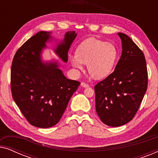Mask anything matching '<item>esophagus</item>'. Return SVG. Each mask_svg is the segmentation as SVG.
Masks as SVG:
<instances>
[{"label": "esophagus", "instance_id": "obj_1", "mask_svg": "<svg viewBox=\"0 0 158 158\" xmlns=\"http://www.w3.org/2000/svg\"><path fill=\"white\" fill-rule=\"evenodd\" d=\"M81 86L82 87H83V88H87V87H88V86H89V85H88V84H87V83H81Z\"/></svg>", "mask_w": 158, "mask_h": 158}]
</instances>
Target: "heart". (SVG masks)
<instances>
[{
	"label": "heart",
	"mask_w": 158,
	"mask_h": 158,
	"mask_svg": "<svg viewBox=\"0 0 158 158\" xmlns=\"http://www.w3.org/2000/svg\"><path fill=\"white\" fill-rule=\"evenodd\" d=\"M117 56V49L113 44L89 38L79 44L76 55L72 56L70 61L77 70H83V64H87L90 76L95 79H102L111 72Z\"/></svg>",
	"instance_id": "b5f03b06"
}]
</instances>
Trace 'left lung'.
I'll list each match as a JSON object with an SVG mask.
<instances>
[{
  "label": "left lung",
  "instance_id": "1",
  "mask_svg": "<svg viewBox=\"0 0 158 158\" xmlns=\"http://www.w3.org/2000/svg\"><path fill=\"white\" fill-rule=\"evenodd\" d=\"M122 52L111 74L95 85L96 110L101 122L119 127L135 116L148 88V70L143 52L123 33Z\"/></svg>",
  "mask_w": 158,
  "mask_h": 158
}]
</instances>
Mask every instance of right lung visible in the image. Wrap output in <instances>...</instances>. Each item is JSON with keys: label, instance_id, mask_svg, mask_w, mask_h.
<instances>
[{"label": "right lung", "instance_id": "obj_1", "mask_svg": "<svg viewBox=\"0 0 158 158\" xmlns=\"http://www.w3.org/2000/svg\"><path fill=\"white\" fill-rule=\"evenodd\" d=\"M51 32L40 31L29 39L15 54L10 71L13 98L31 125L49 128L57 124L73 94L81 83L68 79L57 62L45 63L41 54L51 41ZM68 31L55 49L60 59L68 62V53L76 37Z\"/></svg>", "mask_w": 158, "mask_h": 158}]
</instances>
